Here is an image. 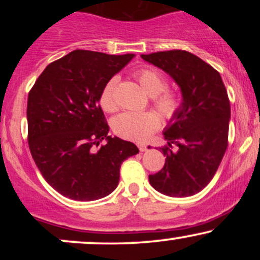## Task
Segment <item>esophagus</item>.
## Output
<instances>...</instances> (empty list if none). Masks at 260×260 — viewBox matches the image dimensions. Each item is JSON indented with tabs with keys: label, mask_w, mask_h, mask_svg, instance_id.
<instances>
[{
	"label": "esophagus",
	"mask_w": 260,
	"mask_h": 260,
	"mask_svg": "<svg viewBox=\"0 0 260 260\" xmlns=\"http://www.w3.org/2000/svg\"><path fill=\"white\" fill-rule=\"evenodd\" d=\"M138 148H139V151H142V153L148 149V147L145 144H138Z\"/></svg>",
	"instance_id": "esophagus-1"
}]
</instances>
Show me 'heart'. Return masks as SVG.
<instances>
[{
  "label": "heart",
  "mask_w": 260,
  "mask_h": 260,
  "mask_svg": "<svg viewBox=\"0 0 260 260\" xmlns=\"http://www.w3.org/2000/svg\"><path fill=\"white\" fill-rule=\"evenodd\" d=\"M134 77L138 83L153 96L155 109L165 118L175 117L182 107V95L176 90L166 88V79L159 71L151 67H143L134 72ZM117 85V78L112 77L105 83L99 95L101 109L106 112H113L117 109L115 90ZM161 121L156 113L145 112H123L116 116L112 120V129L121 138L144 142L151 134L160 128Z\"/></svg>",
  "instance_id": "b5f03b06"
}]
</instances>
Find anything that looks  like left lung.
<instances>
[{
  "instance_id": "obj_1",
  "label": "left lung",
  "mask_w": 260,
  "mask_h": 260,
  "mask_svg": "<svg viewBox=\"0 0 260 260\" xmlns=\"http://www.w3.org/2000/svg\"><path fill=\"white\" fill-rule=\"evenodd\" d=\"M142 58L166 72L182 92L180 112L164 129L166 156L149 182L169 197H190L201 192L215 175L228 148L230 100L221 76L193 53L171 50L142 55ZM172 144L179 148L172 151Z\"/></svg>"
}]
</instances>
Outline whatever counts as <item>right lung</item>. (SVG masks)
Instances as JSON below:
<instances>
[{"instance_id":"obj_1","label":"right lung","mask_w":260,"mask_h":260,"mask_svg":"<svg viewBox=\"0 0 260 260\" xmlns=\"http://www.w3.org/2000/svg\"><path fill=\"white\" fill-rule=\"evenodd\" d=\"M134 57L74 50L53 61L28 95V143L45 181L80 202L104 198L120 181L121 164L139 150L109 136L99 95L110 78ZM108 143L98 151L94 145Z\"/></svg>"}]
</instances>
